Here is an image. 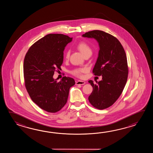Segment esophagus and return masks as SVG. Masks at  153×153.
Wrapping results in <instances>:
<instances>
[{
    "label": "esophagus",
    "instance_id": "esophagus-1",
    "mask_svg": "<svg viewBox=\"0 0 153 153\" xmlns=\"http://www.w3.org/2000/svg\"><path fill=\"white\" fill-rule=\"evenodd\" d=\"M86 82L84 81H81V80H78V81L76 82L75 84L76 85H84L85 84Z\"/></svg>",
    "mask_w": 153,
    "mask_h": 153
}]
</instances>
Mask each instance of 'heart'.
<instances>
[{
    "label": "heart",
    "mask_w": 153,
    "mask_h": 153,
    "mask_svg": "<svg viewBox=\"0 0 153 153\" xmlns=\"http://www.w3.org/2000/svg\"><path fill=\"white\" fill-rule=\"evenodd\" d=\"M76 49L81 52L82 55L84 56L87 54L92 53V50L90 46L87 42H81L78 43L76 45ZM69 52L67 51L65 53V59H69ZM86 71V69L85 68L75 69L72 71L71 73L72 74L78 77H81L82 76V74Z\"/></svg>",
    "instance_id": "b5f03b06"
}]
</instances>
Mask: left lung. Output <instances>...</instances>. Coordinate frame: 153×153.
Here are the masks:
<instances>
[{
  "label": "left lung",
  "mask_w": 153,
  "mask_h": 153,
  "mask_svg": "<svg viewBox=\"0 0 153 153\" xmlns=\"http://www.w3.org/2000/svg\"><path fill=\"white\" fill-rule=\"evenodd\" d=\"M83 37L94 38L99 44L98 57L92 72L102 76L94 84L89 80L93 91L88 101L94 108L102 110L111 107L120 97L126 83L128 73L126 53L118 39L109 33L94 30Z\"/></svg>",
  "instance_id": "8db88e82"
}]
</instances>
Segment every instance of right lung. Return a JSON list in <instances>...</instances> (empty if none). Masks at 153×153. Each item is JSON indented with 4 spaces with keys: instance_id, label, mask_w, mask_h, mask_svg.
Listing matches in <instances>:
<instances>
[{
    "instance_id": "1",
    "label": "right lung",
    "mask_w": 153,
    "mask_h": 153,
    "mask_svg": "<svg viewBox=\"0 0 153 153\" xmlns=\"http://www.w3.org/2000/svg\"><path fill=\"white\" fill-rule=\"evenodd\" d=\"M72 38L62 34H49L30 47L23 63L26 90L30 98L49 113L60 111L66 104L74 79L63 76L57 82L53 78L56 69L61 68L65 46Z\"/></svg>"
}]
</instances>
